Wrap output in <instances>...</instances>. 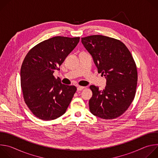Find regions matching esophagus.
Listing matches in <instances>:
<instances>
[{
	"instance_id": "34e87169",
	"label": "esophagus",
	"mask_w": 158,
	"mask_h": 158,
	"mask_svg": "<svg viewBox=\"0 0 158 158\" xmlns=\"http://www.w3.org/2000/svg\"><path fill=\"white\" fill-rule=\"evenodd\" d=\"M77 91H82V90H83L84 89V87H82V86H80V85H79V86H77Z\"/></svg>"
}]
</instances>
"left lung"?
Wrapping results in <instances>:
<instances>
[{"label":"left lung","mask_w":158,"mask_h":158,"mask_svg":"<svg viewBox=\"0 0 158 158\" xmlns=\"http://www.w3.org/2000/svg\"><path fill=\"white\" fill-rule=\"evenodd\" d=\"M81 42L106 79L102 91L90 86V111L102 119L116 118L127 109L136 94L138 72L134 59L124 44L114 38L94 35L81 38Z\"/></svg>","instance_id":"8db88e82"}]
</instances>
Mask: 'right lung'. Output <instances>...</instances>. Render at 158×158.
<instances>
[{
	"label": "right lung",
	"mask_w": 158,
	"mask_h": 158,
	"mask_svg": "<svg viewBox=\"0 0 158 158\" xmlns=\"http://www.w3.org/2000/svg\"><path fill=\"white\" fill-rule=\"evenodd\" d=\"M80 37L56 36L32 48L22 62L20 84L26 104L39 119L51 121L63 115L77 88L65 85L53 73L76 47Z\"/></svg>",
	"instance_id": "right-lung-1"
}]
</instances>
